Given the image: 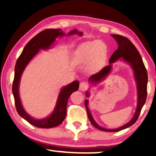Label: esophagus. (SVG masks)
<instances>
[{
    "label": "esophagus",
    "mask_w": 156,
    "mask_h": 156,
    "mask_svg": "<svg viewBox=\"0 0 156 156\" xmlns=\"http://www.w3.org/2000/svg\"><path fill=\"white\" fill-rule=\"evenodd\" d=\"M89 87V85L87 83H85V82H83L80 84V90L84 91L87 90L88 88Z\"/></svg>",
    "instance_id": "esophagus-1"
}]
</instances>
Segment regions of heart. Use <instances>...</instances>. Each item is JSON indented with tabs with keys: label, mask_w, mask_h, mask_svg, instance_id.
Here are the masks:
<instances>
[{
	"label": "heart",
	"mask_w": 156,
	"mask_h": 156,
	"mask_svg": "<svg viewBox=\"0 0 156 156\" xmlns=\"http://www.w3.org/2000/svg\"><path fill=\"white\" fill-rule=\"evenodd\" d=\"M107 48L100 41H87L78 46L75 54V60L79 64H87L91 70H97L106 57Z\"/></svg>",
	"instance_id": "1"
}]
</instances>
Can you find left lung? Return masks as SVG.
<instances>
[{"label":"left lung","mask_w":156,"mask_h":156,"mask_svg":"<svg viewBox=\"0 0 156 156\" xmlns=\"http://www.w3.org/2000/svg\"><path fill=\"white\" fill-rule=\"evenodd\" d=\"M112 36L117 41L118 48L115 50L114 53L112 55V56H111L109 60V65L105 67L98 73H96V74L92 75L89 78V80L91 83L94 84L98 83L101 80H104L105 77H107V76L111 72V69H112V63L115 62L116 60H118L120 58L125 60V62L129 63L133 70L134 76H135L137 84V89H138V105H137L135 115H133V118L128 123H126V125L117 129H107L105 128L101 127L94 120V118L91 114V112H89L88 109V100H85L84 105H85L89 121H90L91 123L95 127L104 131L115 132L121 131L122 129H125L129 127V126L133 125L136 122L137 120H138L142 108L144 106L145 102H146L147 96L148 76L147 69L145 68L143 61H142V57L140 54L139 51H138V49L134 46V44L127 38H126L125 36L117 35V34H112ZM86 96L87 97L89 96L88 91H87Z\"/></svg>","instance_id":"8db88e82"}]
</instances>
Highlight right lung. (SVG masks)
Wrapping results in <instances>:
<instances>
[{
  "mask_svg": "<svg viewBox=\"0 0 156 156\" xmlns=\"http://www.w3.org/2000/svg\"><path fill=\"white\" fill-rule=\"evenodd\" d=\"M75 34H78L79 36L83 35V32H79L77 30H74L69 32L67 36L73 35ZM65 35L66 34L62 32L60 29H47L45 30L42 31L28 42L16 63L14 78L12 85V93L14 97L16 109L21 117L36 127L49 129L59 125L63 122L67 113L68 99L73 92L78 89L79 82L75 80L68 85L63 87L58 98L56 107L51 114L43 119L36 120L31 117L25 112L21 104L19 93H18L21 76L26 66L35 56L39 50L50 48L57 37H61Z\"/></svg>",
  "mask_w": 156,
  "mask_h": 156,
  "instance_id": "1",
  "label": "right lung"
}]
</instances>
